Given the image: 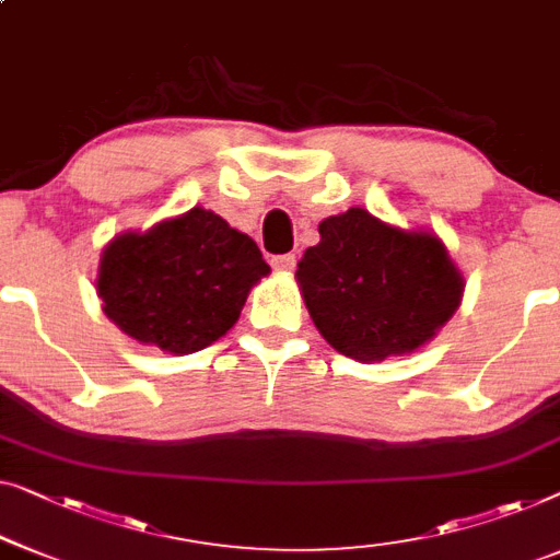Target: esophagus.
<instances>
[{"label":"esophagus","mask_w":560,"mask_h":560,"mask_svg":"<svg viewBox=\"0 0 560 560\" xmlns=\"http://www.w3.org/2000/svg\"><path fill=\"white\" fill-rule=\"evenodd\" d=\"M295 262H298L295 255H280V257H275V260H272V267L282 275H290L295 270Z\"/></svg>","instance_id":"esophagus-1"}]
</instances>
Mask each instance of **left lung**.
Wrapping results in <instances>:
<instances>
[{
	"label": "left lung",
	"instance_id": "left-lung-1",
	"mask_svg": "<svg viewBox=\"0 0 560 560\" xmlns=\"http://www.w3.org/2000/svg\"><path fill=\"white\" fill-rule=\"evenodd\" d=\"M295 280L320 336L361 363L429 343L465 295V275L429 230H401L351 207L318 224Z\"/></svg>",
	"mask_w": 560,
	"mask_h": 560
}]
</instances>
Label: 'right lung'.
Wrapping results in <instances>:
<instances>
[{
    "label": "right lung",
    "mask_w": 560,
    "mask_h": 560,
    "mask_svg": "<svg viewBox=\"0 0 560 560\" xmlns=\"http://www.w3.org/2000/svg\"><path fill=\"white\" fill-rule=\"evenodd\" d=\"M270 275L260 247L212 209L194 207L103 247L95 290L128 338L186 355L220 340Z\"/></svg>",
    "instance_id": "right-lung-1"
}]
</instances>
